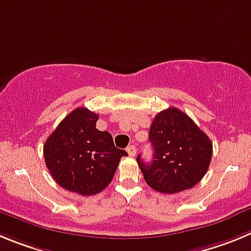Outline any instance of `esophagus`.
<instances>
[{"label":"esophagus","instance_id":"1","mask_svg":"<svg viewBox=\"0 0 251 251\" xmlns=\"http://www.w3.org/2000/svg\"><path fill=\"white\" fill-rule=\"evenodd\" d=\"M126 151H127V153H128V156H135V155H136V148H135L134 145H130V146H127V149H126Z\"/></svg>","mask_w":251,"mask_h":251}]
</instances>
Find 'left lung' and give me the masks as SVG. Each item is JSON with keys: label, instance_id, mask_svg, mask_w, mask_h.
I'll list each match as a JSON object with an SVG mask.
<instances>
[{"label": "left lung", "instance_id": "obj_1", "mask_svg": "<svg viewBox=\"0 0 251 251\" xmlns=\"http://www.w3.org/2000/svg\"><path fill=\"white\" fill-rule=\"evenodd\" d=\"M153 148L150 164L136 157L144 179L153 190L176 194L191 189L204 177L213 156V142L190 117L176 107L159 112L151 124Z\"/></svg>", "mask_w": 251, "mask_h": 251}]
</instances>
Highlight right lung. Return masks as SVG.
I'll return each instance as SVG.
<instances>
[{
  "label": "right lung",
  "mask_w": 251,
  "mask_h": 251,
  "mask_svg": "<svg viewBox=\"0 0 251 251\" xmlns=\"http://www.w3.org/2000/svg\"><path fill=\"white\" fill-rule=\"evenodd\" d=\"M99 115L77 107L58 124L44 145L52 179L72 193L90 196L111 182L125 150L115 148L110 132L96 128Z\"/></svg>",
  "instance_id": "right-lung-1"
}]
</instances>
